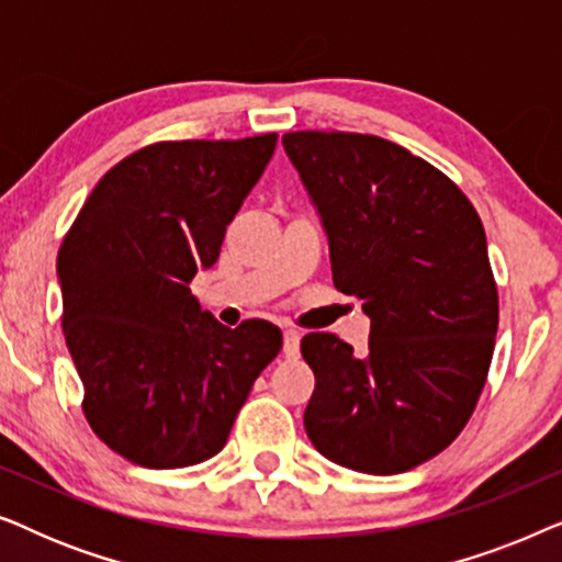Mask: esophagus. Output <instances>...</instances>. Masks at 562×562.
Returning <instances> with one entry per match:
<instances>
[{
	"label": "esophagus",
	"mask_w": 562,
	"mask_h": 562,
	"mask_svg": "<svg viewBox=\"0 0 562 562\" xmlns=\"http://www.w3.org/2000/svg\"><path fill=\"white\" fill-rule=\"evenodd\" d=\"M299 345H302V335H299L296 329H286V333H283V356H286L289 360H296Z\"/></svg>",
	"instance_id": "obj_1"
}]
</instances>
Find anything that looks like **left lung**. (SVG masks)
I'll list each match as a JSON object with an SVG mask.
<instances>
[{
	"mask_svg": "<svg viewBox=\"0 0 562 562\" xmlns=\"http://www.w3.org/2000/svg\"><path fill=\"white\" fill-rule=\"evenodd\" d=\"M329 240L333 281L371 317L368 352L310 333L304 427L337 465L394 475L435 458L479 404L498 291L471 199L425 158L360 133L283 135Z\"/></svg>",
	"mask_w": 562,
	"mask_h": 562,
	"instance_id": "left-lung-1",
	"label": "left lung"
}]
</instances>
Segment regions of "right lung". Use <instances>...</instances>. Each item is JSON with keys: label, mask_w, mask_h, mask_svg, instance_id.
Wrapping results in <instances>:
<instances>
[{"label": "right lung", "mask_w": 562, "mask_h": 562, "mask_svg": "<svg viewBox=\"0 0 562 562\" xmlns=\"http://www.w3.org/2000/svg\"><path fill=\"white\" fill-rule=\"evenodd\" d=\"M279 135L166 140L110 168L58 250L64 335L83 417L143 468H187L225 448L281 329H229L191 294Z\"/></svg>", "instance_id": "obj_1"}]
</instances>
